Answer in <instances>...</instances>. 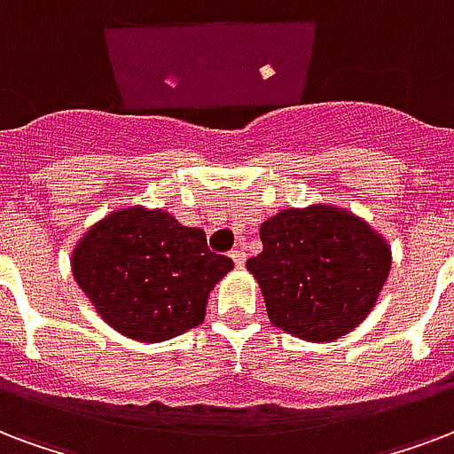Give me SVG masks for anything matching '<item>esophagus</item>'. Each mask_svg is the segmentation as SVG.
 <instances>
[{"instance_id": "34e87169", "label": "esophagus", "mask_w": 454, "mask_h": 454, "mask_svg": "<svg viewBox=\"0 0 454 454\" xmlns=\"http://www.w3.org/2000/svg\"><path fill=\"white\" fill-rule=\"evenodd\" d=\"M231 259L235 262V266H242V264H245V259H247V254H245L242 250H233V252H231Z\"/></svg>"}]
</instances>
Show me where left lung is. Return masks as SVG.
<instances>
[{"label": "left lung", "instance_id": "left-lung-1", "mask_svg": "<svg viewBox=\"0 0 454 454\" xmlns=\"http://www.w3.org/2000/svg\"><path fill=\"white\" fill-rule=\"evenodd\" d=\"M264 250L247 259L273 326L309 342L350 333L390 273V247L335 207L283 209L259 228Z\"/></svg>", "mask_w": 454, "mask_h": 454}]
</instances>
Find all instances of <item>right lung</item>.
Segmentation results:
<instances>
[{
	"mask_svg": "<svg viewBox=\"0 0 454 454\" xmlns=\"http://www.w3.org/2000/svg\"><path fill=\"white\" fill-rule=\"evenodd\" d=\"M71 266L109 326L135 340L161 342L202 324L209 290L233 262L207 247L202 228L133 207L90 228Z\"/></svg>",
	"mask_w": 454,
	"mask_h": 454,
	"instance_id": "1",
	"label": "right lung"
}]
</instances>
